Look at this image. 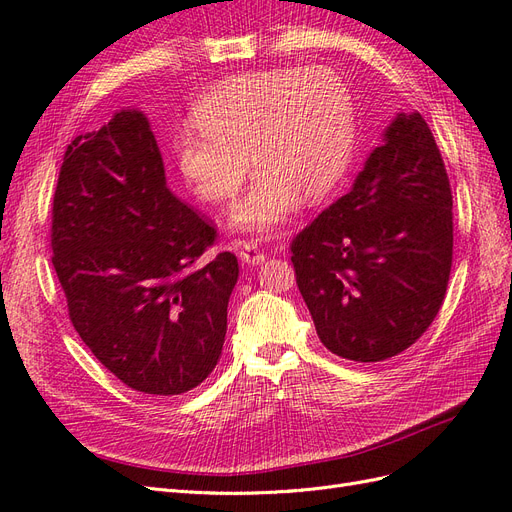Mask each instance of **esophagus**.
<instances>
[{"label": "esophagus", "mask_w": 512, "mask_h": 512, "mask_svg": "<svg viewBox=\"0 0 512 512\" xmlns=\"http://www.w3.org/2000/svg\"><path fill=\"white\" fill-rule=\"evenodd\" d=\"M266 253L259 251V246L251 240V242H240V259L244 264H251V266H259L266 261Z\"/></svg>", "instance_id": "1"}]
</instances>
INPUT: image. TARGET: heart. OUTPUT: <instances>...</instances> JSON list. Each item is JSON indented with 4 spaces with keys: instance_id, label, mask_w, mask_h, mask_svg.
Here are the masks:
<instances>
[{
    "instance_id": "obj_1",
    "label": "heart",
    "mask_w": 512,
    "mask_h": 512,
    "mask_svg": "<svg viewBox=\"0 0 512 512\" xmlns=\"http://www.w3.org/2000/svg\"><path fill=\"white\" fill-rule=\"evenodd\" d=\"M193 124L175 137V163L195 195L223 203L238 193L248 158L251 191L231 212L233 227L272 233L300 195L317 203L352 165L356 109L347 83L328 66L272 68L231 77L201 96Z\"/></svg>"
}]
</instances>
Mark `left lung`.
<instances>
[{
	"mask_svg": "<svg viewBox=\"0 0 512 512\" xmlns=\"http://www.w3.org/2000/svg\"><path fill=\"white\" fill-rule=\"evenodd\" d=\"M296 283L332 354L379 362L440 313L452 266V191L420 113H399L354 188L291 240Z\"/></svg>",
	"mask_w": 512,
	"mask_h": 512,
	"instance_id": "8db88e82",
	"label": "left lung"
}]
</instances>
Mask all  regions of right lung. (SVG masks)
<instances>
[{
  "mask_svg": "<svg viewBox=\"0 0 512 512\" xmlns=\"http://www.w3.org/2000/svg\"><path fill=\"white\" fill-rule=\"evenodd\" d=\"M175 197L141 111L72 141L51 210L53 268L68 317L102 367L143 394H182L223 352L238 259Z\"/></svg>",
  "mask_w": 512,
  "mask_h": 512,
  "instance_id": "obj_1",
  "label": "right lung"
}]
</instances>
